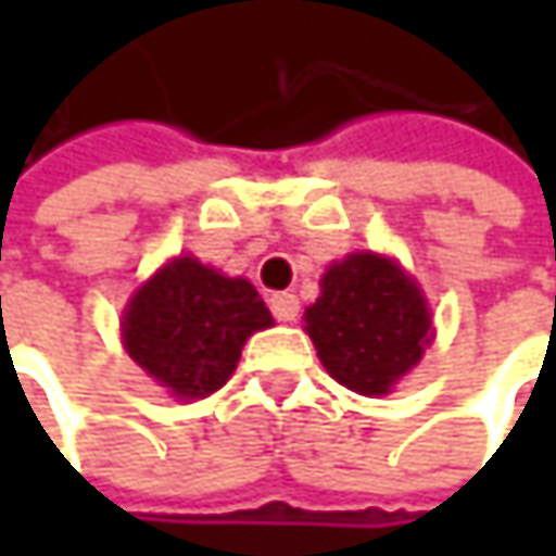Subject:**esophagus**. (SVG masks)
Here are the masks:
<instances>
[{
    "label": "esophagus",
    "instance_id": "obj_1",
    "mask_svg": "<svg viewBox=\"0 0 556 556\" xmlns=\"http://www.w3.org/2000/svg\"><path fill=\"white\" fill-rule=\"evenodd\" d=\"M270 312L277 315L279 321H295L299 315V299L292 292H274L270 295Z\"/></svg>",
    "mask_w": 556,
    "mask_h": 556
}]
</instances>
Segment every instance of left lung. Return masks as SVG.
<instances>
[{
  "label": "left lung",
  "mask_w": 556,
  "mask_h": 556,
  "mask_svg": "<svg viewBox=\"0 0 556 556\" xmlns=\"http://www.w3.org/2000/svg\"><path fill=\"white\" fill-rule=\"evenodd\" d=\"M305 331L341 387L383 395L421 361L431 318L418 286L392 261L351 254L321 277Z\"/></svg>",
  "instance_id": "8db88e82"
}]
</instances>
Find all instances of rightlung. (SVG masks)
Here are the masks:
<instances>
[{"mask_svg": "<svg viewBox=\"0 0 556 556\" xmlns=\"http://www.w3.org/2000/svg\"><path fill=\"white\" fill-rule=\"evenodd\" d=\"M274 318L248 279L202 267L195 257L167 264L141 286L125 312V351L179 399H202L228 383L244 341Z\"/></svg>", "mask_w": 556, "mask_h": 556, "instance_id": "obj_1", "label": "right lung"}]
</instances>
